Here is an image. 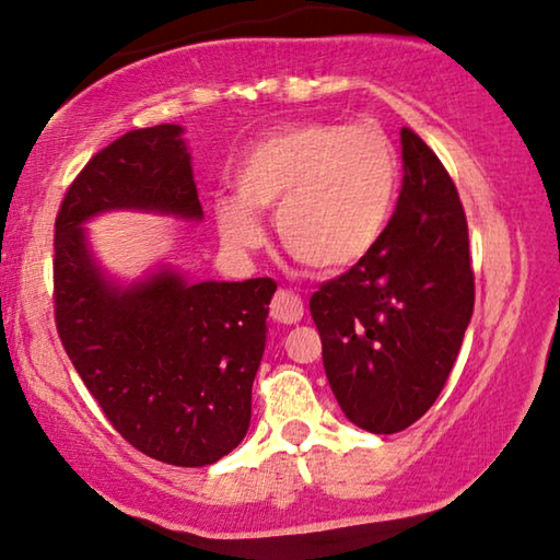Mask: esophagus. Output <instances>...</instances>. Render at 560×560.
<instances>
[{
  "instance_id": "1",
  "label": "esophagus",
  "mask_w": 560,
  "mask_h": 560,
  "mask_svg": "<svg viewBox=\"0 0 560 560\" xmlns=\"http://www.w3.org/2000/svg\"><path fill=\"white\" fill-rule=\"evenodd\" d=\"M304 316V304L301 296L291 289H281L271 299V318L279 324H296Z\"/></svg>"
}]
</instances>
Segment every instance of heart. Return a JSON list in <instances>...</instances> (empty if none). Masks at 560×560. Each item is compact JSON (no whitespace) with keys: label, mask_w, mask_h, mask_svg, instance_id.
Here are the masks:
<instances>
[{"label":"heart","mask_w":560,"mask_h":560,"mask_svg":"<svg viewBox=\"0 0 560 560\" xmlns=\"http://www.w3.org/2000/svg\"><path fill=\"white\" fill-rule=\"evenodd\" d=\"M401 162L374 124L299 121L246 149L234 168L236 197H214V219L234 252L261 246L256 211L273 209L281 246L316 271L361 261L392 219Z\"/></svg>","instance_id":"b5f03b06"}]
</instances>
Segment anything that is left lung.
Segmentation results:
<instances>
[{"label":"left lung","mask_w":560,"mask_h":560,"mask_svg":"<svg viewBox=\"0 0 560 560\" xmlns=\"http://www.w3.org/2000/svg\"><path fill=\"white\" fill-rule=\"evenodd\" d=\"M401 147L404 186L384 236L308 301L336 401L371 433L404 431L433 406L476 294L454 179L413 129H401Z\"/></svg>","instance_id":"left-lung-1"}]
</instances>
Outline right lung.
Here are the masks:
<instances>
[{
	"instance_id": "1",
	"label": "right lung",
	"mask_w": 560,
	"mask_h": 560,
	"mask_svg": "<svg viewBox=\"0 0 560 560\" xmlns=\"http://www.w3.org/2000/svg\"><path fill=\"white\" fill-rule=\"evenodd\" d=\"M106 209L201 219L182 127L135 129L69 184L55 221L57 334L119 436L172 466H209L246 436L271 279L186 283L159 271L112 289L82 224Z\"/></svg>"
}]
</instances>
